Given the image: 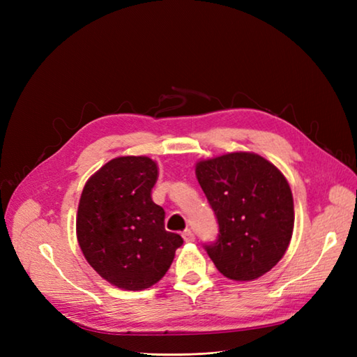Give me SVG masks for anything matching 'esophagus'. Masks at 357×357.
I'll return each instance as SVG.
<instances>
[{
    "mask_svg": "<svg viewBox=\"0 0 357 357\" xmlns=\"http://www.w3.org/2000/svg\"><path fill=\"white\" fill-rule=\"evenodd\" d=\"M183 239L185 242H193L195 241V233L192 230H185L183 231Z\"/></svg>",
    "mask_w": 357,
    "mask_h": 357,
    "instance_id": "1",
    "label": "esophagus"
}]
</instances>
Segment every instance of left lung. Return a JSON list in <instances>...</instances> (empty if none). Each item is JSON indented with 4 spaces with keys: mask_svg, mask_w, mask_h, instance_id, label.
I'll return each instance as SVG.
<instances>
[{
    "mask_svg": "<svg viewBox=\"0 0 357 357\" xmlns=\"http://www.w3.org/2000/svg\"><path fill=\"white\" fill-rule=\"evenodd\" d=\"M196 178L213 208L219 234L206 244L225 278L253 280L282 259L294 227L293 195L278 167L236 151L196 164Z\"/></svg>",
    "mask_w": 357,
    "mask_h": 357,
    "instance_id": "obj_1",
    "label": "left lung"
}]
</instances>
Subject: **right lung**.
<instances>
[{"label": "right lung", "instance_id": "1", "mask_svg": "<svg viewBox=\"0 0 357 357\" xmlns=\"http://www.w3.org/2000/svg\"><path fill=\"white\" fill-rule=\"evenodd\" d=\"M158 165L147 156H121L84 185L77 215L82 255L107 282L146 290L165 275L183 238L167 231L165 211L151 199Z\"/></svg>", "mask_w": 357, "mask_h": 357}]
</instances>
